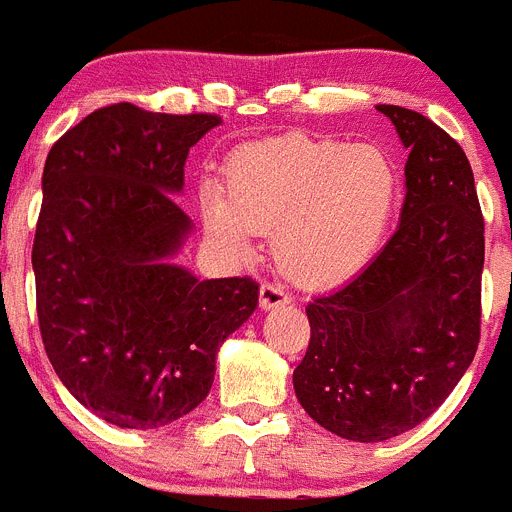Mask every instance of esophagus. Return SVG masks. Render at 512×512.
I'll return each instance as SVG.
<instances>
[{"label":"esophagus","instance_id":"obj_1","mask_svg":"<svg viewBox=\"0 0 512 512\" xmlns=\"http://www.w3.org/2000/svg\"><path fill=\"white\" fill-rule=\"evenodd\" d=\"M290 303V295L285 293L283 288L278 285H262L260 288V308L262 310H272V308H280V305H288Z\"/></svg>","mask_w":512,"mask_h":512}]
</instances>
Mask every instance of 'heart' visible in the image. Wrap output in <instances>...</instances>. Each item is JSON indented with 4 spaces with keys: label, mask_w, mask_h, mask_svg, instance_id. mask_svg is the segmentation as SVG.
Masks as SVG:
<instances>
[{
    "label": "heart",
    "mask_w": 512,
    "mask_h": 512,
    "mask_svg": "<svg viewBox=\"0 0 512 512\" xmlns=\"http://www.w3.org/2000/svg\"><path fill=\"white\" fill-rule=\"evenodd\" d=\"M401 199V174L376 143H343L303 133L234 148L224 186H199L209 240L247 255L257 232H272L278 265L305 288H331L379 252Z\"/></svg>",
    "instance_id": "heart-1"
}]
</instances>
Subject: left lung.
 Wrapping results in <instances>:
<instances>
[{
  "mask_svg": "<svg viewBox=\"0 0 512 512\" xmlns=\"http://www.w3.org/2000/svg\"><path fill=\"white\" fill-rule=\"evenodd\" d=\"M376 108L409 151L399 227L351 283L305 308L310 343L293 371L308 417L351 442L422 424L480 341L485 224L470 161L422 113Z\"/></svg>",
  "mask_w": 512,
  "mask_h": 512,
  "instance_id": "8db88e82",
  "label": "left lung"
}]
</instances>
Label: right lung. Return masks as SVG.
Here are the masks:
<instances>
[{"instance_id": "obj_1", "label": "right lung", "mask_w": 512, "mask_h": 512, "mask_svg": "<svg viewBox=\"0 0 512 512\" xmlns=\"http://www.w3.org/2000/svg\"><path fill=\"white\" fill-rule=\"evenodd\" d=\"M222 118L116 103L50 148L32 270L42 343L62 386L121 429H159L197 409L217 351L255 313L250 278L199 280L176 262L194 222L189 148Z\"/></svg>"}]
</instances>
